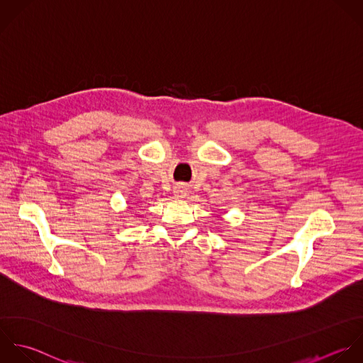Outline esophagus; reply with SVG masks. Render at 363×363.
<instances>
[{"mask_svg": "<svg viewBox=\"0 0 363 363\" xmlns=\"http://www.w3.org/2000/svg\"><path fill=\"white\" fill-rule=\"evenodd\" d=\"M175 195H177V196H182V191H181V189H177V191H175Z\"/></svg>", "mask_w": 363, "mask_h": 363, "instance_id": "esophagus-1", "label": "esophagus"}]
</instances>
